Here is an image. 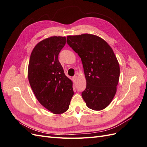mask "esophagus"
<instances>
[{
  "label": "esophagus",
  "mask_w": 147,
  "mask_h": 147,
  "mask_svg": "<svg viewBox=\"0 0 147 147\" xmlns=\"http://www.w3.org/2000/svg\"><path fill=\"white\" fill-rule=\"evenodd\" d=\"M73 80H74V82H75L77 81V76H74V77H73Z\"/></svg>",
  "instance_id": "1"
}]
</instances>
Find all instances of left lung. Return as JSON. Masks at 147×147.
Listing matches in <instances>:
<instances>
[{"label": "left lung", "instance_id": "1", "mask_svg": "<svg viewBox=\"0 0 147 147\" xmlns=\"http://www.w3.org/2000/svg\"><path fill=\"white\" fill-rule=\"evenodd\" d=\"M67 43L80 57L86 80L82 94L88 108L105 109L116 94L119 65L112 48L104 39L84 34L69 35Z\"/></svg>", "mask_w": 147, "mask_h": 147}]
</instances>
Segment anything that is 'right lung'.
<instances>
[{
  "label": "right lung",
  "mask_w": 147,
  "mask_h": 147,
  "mask_svg": "<svg viewBox=\"0 0 147 147\" xmlns=\"http://www.w3.org/2000/svg\"><path fill=\"white\" fill-rule=\"evenodd\" d=\"M66 42L65 37L53 36L38 42L31 53L28 79L38 101L53 113L69 109L74 96L73 82L64 73L58 55Z\"/></svg>",
  "instance_id": "add662e5"
}]
</instances>
